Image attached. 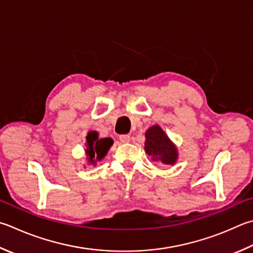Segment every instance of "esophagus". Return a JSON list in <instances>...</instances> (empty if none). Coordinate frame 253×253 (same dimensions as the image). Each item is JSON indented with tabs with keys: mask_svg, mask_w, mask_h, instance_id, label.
Returning <instances> with one entry per match:
<instances>
[{
	"mask_svg": "<svg viewBox=\"0 0 253 253\" xmlns=\"http://www.w3.org/2000/svg\"><path fill=\"white\" fill-rule=\"evenodd\" d=\"M119 140H121L122 142H129L130 136L129 135H121L119 136Z\"/></svg>",
	"mask_w": 253,
	"mask_h": 253,
	"instance_id": "obj_1",
	"label": "esophagus"
}]
</instances>
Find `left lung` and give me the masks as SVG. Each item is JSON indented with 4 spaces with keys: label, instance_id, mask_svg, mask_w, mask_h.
I'll return each instance as SVG.
<instances>
[{
    "label": "left lung",
    "instance_id": "obj_1",
    "mask_svg": "<svg viewBox=\"0 0 253 253\" xmlns=\"http://www.w3.org/2000/svg\"><path fill=\"white\" fill-rule=\"evenodd\" d=\"M145 150L154 160H159L165 165H173L177 160L176 147L157 125L146 131Z\"/></svg>",
    "mask_w": 253,
    "mask_h": 253
}]
</instances>
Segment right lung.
Returning a JSON list of instances; mask_svg holds the SVG:
<instances>
[{"mask_svg":"<svg viewBox=\"0 0 253 253\" xmlns=\"http://www.w3.org/2000/svg\"><path fill=\"white\" fill-rule=\"evenodd\" d=\"M87 149L86 154L88 156L89 163H95V159L100 160L107 154L109 147L113 145L112 138L98 139V134L96 131H89L86 137Z\"/></svg>","mask_w":253,"mask_h":253,"instance_id":"add662e5","label":"right lung"}]
</instances>
